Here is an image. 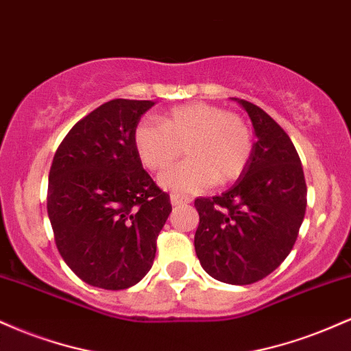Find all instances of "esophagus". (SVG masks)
<instances>
[{
	"label": "esophagus",
	"mask_w": 351,
	"mask_h": 351,
	"mask_svg": "<svg viewBox=\"0 0 351 351\" xmlns=\"http://www.w3.org/2000/svg\"><path fill=\"white\" fill-rule=\"evenodd\" d=\"M170 201H171L173 206H178V204L189 203L191 199L186 198V196H180V195H175V193H173V195H170Z\"/></svg>",
	"instance_id": "34e87169"
}]
</instances>
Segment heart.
Segmentation results:
<instances>
[{
	"label": "heart",
	"instance_id": "heart-1",
	"mask_svg": "<svg viewBox=\"0 0 351 351\" xmlns=\"http://www.w3.org/2000/svg\"><path fill=\"white\" fill-rule=\"evenodd\" d=\"M134 145L148 170L162 171L181 153L188 160L160 175V184L176 193H198L243 175L252 153V134L243 117L206 102L173 107L140 120Z\"/></svg>",
	"mask_w": 351,
	"mask_h": 351
}]
</instances>
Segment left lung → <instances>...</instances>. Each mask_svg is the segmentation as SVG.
Instances as JSON below:
<instances>
[{
  "instance_id": "obj_1",
  "label": "left lung",
  "mask_w": 351,
  "mask_h": 351,
  "mask_svg": "<svg viewBox=\"0 0 351 351\" xmlns=\"http://www.w3.org/2000/svg\"><path fill=\"white\" fill-rule=\"evenodd\" d=\"M251 117L256 135L243 175L228 191L195 199V251L216 280L247 285L284 263L307 208V184L292 140L263 108L232 99Z\"/></svg>"
}]
</instances>
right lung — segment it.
<instances>
[{
    "label": "right lung",
    "instance_id": "add662e5",
    "mask_svg": "<svg viewBox=\"0 0 351 351\" xmlns=\"http://www.w3.org/2000/svg\"><path fill=\"white\" fill-rule=\"evenodd\" d=\"M152 100L115 99L71 128L52 160L47 215L75 276L122 291L152 269L170 196L143 170L134 132Z\"/></svg>",
    "mask_w": 351,
    "mask_h": 351
}]
</instances>
